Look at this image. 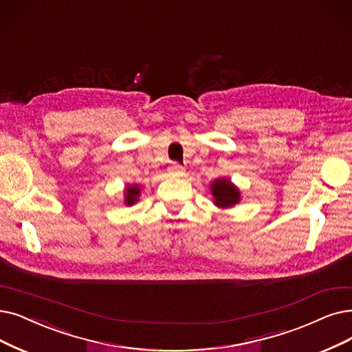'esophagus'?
<instances>
[{
	"label": "esophagus",
	"instance_id": "1",
	"mask_svg": "<svg viewBox=\"0 0 352 352\" xmlns=\"http://www.w3.org/2000/svg\"><path fill=\"white\" fill-rule=\"evenodd\" d=\"M170 170L175 172V173H180L182 170H184V167H182L179 163H172L170 166Z\"/></svg>",
	"mask_w": 352,
	"mask_h": 352
}]
</instances>
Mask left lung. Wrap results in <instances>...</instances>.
I'll return each mask as SVG.
<instances>
[{"mask_svg":"<svg viewBox=\"0 0 352 352\" xmlns=\"http://www.w3.org/2000/svg\"><path fill=\"white\" fill-rule=\"evenodd\" d=\"M210 192H212L214 196V204L219 208H231L241 199L240 190H238L235 185H232L231 180L225 177L215 179L210 184Z\"/></svg>","mask_w":352,"mask_h":352,"instance_id":"8db88e82","label":"left lung"}]
</instances>
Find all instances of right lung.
<instances>
[{
    "label": "right lung",
    "instance_id": "1",
    "mask_svg": "<svg viewBox=\"0 0 352 352\" xmlns=\"http://www.w3.org/2000/svg\"><path fill=\"white\" fill-rule=\"evenodd\" d=\"M140 193H142V190H140V186H138V185H129L127 188H125L124 204L127 205V206L134 205V204L138 201Z\"/></svg>",
    "mask_w": 352,
    "mask_h": 352
}]
</instances>
